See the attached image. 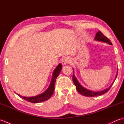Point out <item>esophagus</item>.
<instances>
[{
	"label": "esophagus",
	"instance_id": "obj_1",
	"mask_svg": "<svg viewBox=\"0 0 124 124\" xmlns=\"http://www.w3.org/2000/svg\"><path fill=\"white\" fill-rule=\"evenodd\" d=\"M70 61V59L69 57L68 56H65L63 58L62 60V65H65V64H67L68 63H69Z\"/></svg>",
	"mask_w": 124,
	"mask_h": 124
}]
</instances>
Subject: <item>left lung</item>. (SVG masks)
Listing matches in <instances>:
<instances>
[{"label": "left lung", "mask_w": 124, "mask_h": 124, "mask_svg": "<svg viewBox=\"0 0 124 124\" xmlns=\"http://www.w3.org/2000/svg\"><path fill=\"white\" fill-rule=\"evenodd\" d=\"M94 40L96 41H101L103 42V43H106L108 44L109 45H112V43L110 42V40L107 37L104 36L103 35V33L101 32V31H99L98 32H97L96 34V36L94 38ZM73 72L74 73V70L73 69ZM118 74V71L116 73V77L115 78L114 81H113V83L111 84V85H110L109 87H108L104 90H103L101 91H91L89 89H88L87 88H85V87L81 85L80 83L79 82L78 80H77V78L76 77V76H75L74 73H73V76H72V80H73V82L74 83V84L76 86V88L77 89V91L81 94V95H83L84 96H88V97H94V96H99V95H101L102 94H104V93H107V92L108 91L110 88L111 87L112 85L114 84L115 80L116 79V77L117 76Z\"/></svg>", "instance_id": "obj_1"}]
</instances>
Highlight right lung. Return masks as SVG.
Wrapping results in <instances>:
<instances>
[{
  "mask_svg": "<svg viewBox=\"0 0 124 124\" xmlns=\"http://www.w3.org/2000/svg\"><path fill=\"white\" fill-rule=\"evenodd\" d=\"M62 69V64L61 63H59L58 64L56 68H55V70H54L53 73L52 80L50 83V85L46 90L43 92V93H41L38 95H36L35 96L32 97H25L23 96L20 95L16 94L17 95L19 96L20 97H21L23 99H24L27 101L32 102V103H40L41 102L45 101L46 100H48L50 97H51L53 94L54 92L55 89V81H56V79L57 77L59 76V73L61 72V70Z\"/></svg>",
  "mask_w": 124,
  "mask_h": 124,
  "instance_id": "obj_1",
  "label": "right lung"
}]
</instances>
